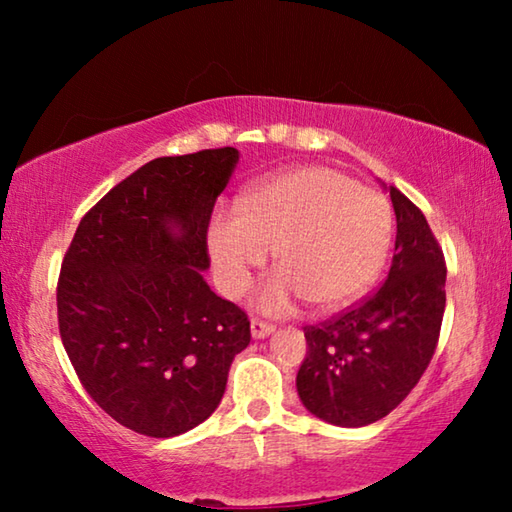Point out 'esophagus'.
I'll use <instances>...</instances> for the list:
<instances>
[{
	"label": "esophagus",
	"mask_w": 512,
	"mask_h": 512,
	"mask_svg": "<svg viewBox=\"0 0 512 512\" xmlns=\"http://www.w3.org/2000/svg\"><path fill=\"white\" fill-rule=\"evenodd\" d=\"M250 332H253V339H264V336L275 332L273 323H264V320L253 318L250 320Z\"/></svg>",
	"instance_id": "obj_1"
}]
</instances>
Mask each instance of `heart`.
I'll use <instances>...</instances> for the list:
<instances>
[{
    "label": "heart",
    "instance_id": "obj_1",
    "mask_svg": "<svg viewBox=\"0 0 512 512\" xmlns=\"http://www.w3.org/2000/svg\"><path fill=\"white\" fill-rule=\"evenodd\" d=\"M391 235V205L375 189L334 169L300 167L250 187L239 212H216L207 244L225 296H241L271 253L280 275L259 293V307L284 311L300 298L311 311H334L375 282Z\"/></svg>",
    "mask_w": 512,
    "mask_h": 512
}]
</instances>
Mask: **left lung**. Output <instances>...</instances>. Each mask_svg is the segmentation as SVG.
<instances>
[{"instance_id": "obj_1", "label": "left lung", "mask_w": 512, "mask_h": 512, "mask_svg": "<svg viewBox=\"0 0 512 512\" xmlns=\"http://www.w3.org/2000/svg\"><path fill=\"white\" fill-rule=\"evenodd\" d=\"M395 255L384 284L357 307L307 325L296 386L302 404L336 427L386 418L436 352L445 314L443 248L418 205L391 187Z\"/></svg>"}]
</instances>
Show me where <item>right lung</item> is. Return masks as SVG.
<instances>
[{
	"mask_svg": "<svg viewBox=\"0 0 512 512\" xmlns=\"http://www.w3.org/2000/svg\"><path fill=\"white\" fill-rule=\"evenodd\" d=\"M232 146L155 158L83 216L60 266L65 352L88 395L142 436L210 418L250 320L207 287V228L237 167Z\"/></svg>",
	"mask_w": 512,
	"mask_h": 512,
	"instance_id": "1",
	"label": "right lung"
}]
</instances>
